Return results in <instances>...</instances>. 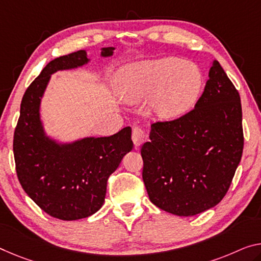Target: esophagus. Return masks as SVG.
<instances>
[{
  "instance_id": "34e87169",
  "label": "esophagus",
  "mask_w": 261,
  "mask_h": 261,
  "mask_svg": "<svg viewBox=\"0 0 261 261\" xmlns=\"http://www.w3.org/2000/svg\"><path fill=\"white\" fill-rule=\"evenodd\" d=\"M144 139H146V134H144V130L141 127H134L133 132H132V140H133V143L135 147L141 146L143 143Z\"/></svg>"
}]
</instances>
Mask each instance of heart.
Instances as JSON below:
<instances>
[{"label":"heart","mask_w":261,"mask_h":261,"mask_svg":"<svg viewBox=\"0 0 261 261\" xmlns=\"http://www.w3.org/2000/svg\"><path fill=\"white\" fill-rule=\"evenodd\" d=\"M120 91L126 100L138 102L155 93L151 100L156 115L174 119L194 105L203 86V73L197 65L178 58L138 63L120 72Z\"/></svg>","instance_id":"1"}]
</instances>
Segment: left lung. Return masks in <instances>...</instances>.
<instances>
[{"label":"left lung","mask_w":261,"mask_h":261,"mask_svg":"<svg viewBox=\"0 0 261 261\" xmlns=\"http://www.w3.org/2000/svg\"><path fill=\"white\" fill-rule=\"evenodd\" d=\"M141 147L142 178L150 202L176 216H195L224 198L242 160L244 133L237 89L212 61L195 107L151 123Z\"/></svg>","instance_id":"1"}]
</instances>
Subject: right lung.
<instances>
[{
  "label": "right lung",
  "mask_w": 261,
  "mask_h": 261,
  "mask_svg": "<svg viewBox=\"0 0 261 261\" xmlns=\"http://www.w3.org/2000/svg\"><path fill=\"white\" fill-rule=\"evenodd\" d=\"M113 50L105 47L101 55L111 56ZM87 61L86 52L79 50L47 64L23 95L14 133L19 183L44 212L62 220L89 217L102 206L108 177L133 148L130 127L107 138H87L66 146L44 138L38 110L50 74Z\"/></svg>",
  "instance_id": "1"
}]
</instances>
